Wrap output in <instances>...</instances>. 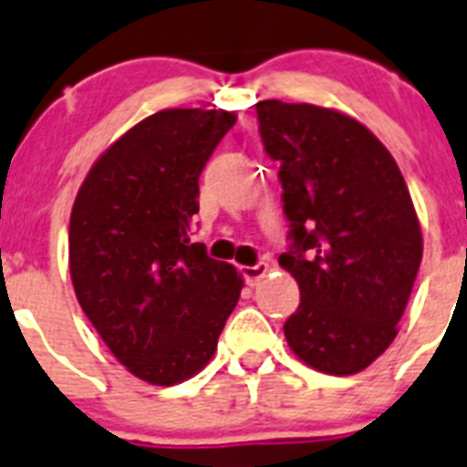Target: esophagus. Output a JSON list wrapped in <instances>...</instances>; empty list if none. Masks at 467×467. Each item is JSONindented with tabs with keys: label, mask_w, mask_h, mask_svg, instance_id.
<instances>
[{
	"label": "esophagus",
	"mask_w": 467,
	"mask_h": 467,
	"mask_svg": "<svg viewBox=\"0 0 467 467\" xmlns=\"http://www.w3.org/2000/svg\"><path fill=\"white\" fill-rule=\"evenodd\" d=\"M265 275H267V265H265V263H256V265H244V267H242V277H244V282L251 284V286L261 282V279L265 277Z\"/></svg>",
	"instance_id": "34e87169"
}]
</instances>
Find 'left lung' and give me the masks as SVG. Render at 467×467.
Instances as JSON below:
<instances>
[{
  "label": "left lung",
  "mask_w": 467,
  "mask_h": 467,
  "mask_svg": "<svg viewBox=\"0 0 467 467\" xmlns=\"http://www.w3.org/2000/svg\"><path fill=\"white\" fill-rule=\"evenodd\" d=\"M256 112L291 221L279 265L301 289L286 343L317 371L357 374L395 340L419 275L411 194L388 148L352 117L282 100H261Z\"/></svg>",
  "instance_id": "8db88e82"
}]
</instances>
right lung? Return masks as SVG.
<instances>
[{"label": "right lung", "instance_id": "obj_1", "mask_svg": "<svg viewBox=\"0 0 467 467\" xmlns=\"http://www.w3.org/2000/svg\"><path fill=\"white\" fill-rule=\"evenodd\" d=\"M237 115L173 108L96 160L70 213V277L105 346L145 383L176 385L211 362L244 286L190 242L200 173Z\"/></svg>", "mask_w": 467, "mask_h": 467}]
</instances>
